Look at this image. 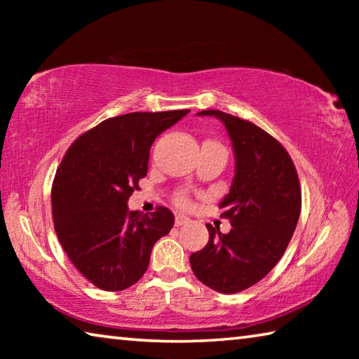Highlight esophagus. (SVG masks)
I'll use <instances>...</instances> for the list:
<instances>
[{
	"mask_svg": "<svg viewBox=\"0 0 359 359\" xmlns=\"http://www.w3.org/2000/svg\"><path fill=\"white\" fill-rule=\"evenodd\" d=\"M188 222V218L187 217H184V215H177L175 217V226H184V224H187Z\"/></svg>",
	"mask_w": 359,
	"mask_h": 359,
	"instance_id": "esophagus-1",
	"label": "esophagus"
}]
</instances>
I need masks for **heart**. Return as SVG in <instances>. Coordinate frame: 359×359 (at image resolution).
<instances>
[{
  "label": "heart",
  "instance_id": "obj_1",
  "mask_svg": "<svg viewBox=\"0 0 359 359\" xmlns=\"http://www.w3.org/2000/svg\"><path fill=\"white\" fill-rule=\"evenodd\" d=\"M179 203L180 204H185L187 203V198L184 196V194H180V196H179Z\"/></svg>",
  "mask_w": 359,
  "mask_h": 359
}]
</instances>
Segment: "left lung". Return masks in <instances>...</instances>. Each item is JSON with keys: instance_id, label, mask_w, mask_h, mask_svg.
<instances>
[{"instance_id": "left-lung-1", "label": "left lung", "mask_w": 359, "mask_h": 359, "mask_svg": "<svg viewBox=\"0 0 359 359\" xmlns=\"http://www.w3.org/2000/svg\"><path fill=\"white\" fill-rule=\"evenodd\" d=\"M222 121L234 151V177L218 204L228 234L205 224L209 242L190 264L205 287L238 293L269 274L287 250L301 214V188L288 151L250 121L222 111H201Z\"/></svg>"}]
</instances>
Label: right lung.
Listing matches in <instances>:
<instances>
[{"mask_svg":"<svg viewBox=\"0 0 359 359\" xmlns=\"http://www.w3.org/2000/svg\"><path fill=\"white\" fill-rule=\"evenodd\" d=\"M190 112H133L101 121L66 151L52 187V215L60 244L95 287L121 291L150 263L155 242L174 226V214L128 209L147 175L150 147Z\"/></svg>","mask_w":359,"mask_h":359,"instance_id":"add662e5","label":"right lung"}]
</instances>
